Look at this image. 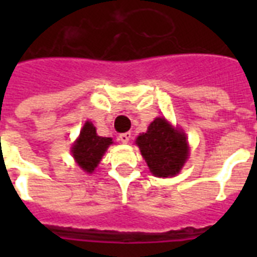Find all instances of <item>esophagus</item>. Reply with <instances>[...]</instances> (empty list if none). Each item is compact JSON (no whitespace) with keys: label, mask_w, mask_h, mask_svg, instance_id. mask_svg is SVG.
<instances>
[{"label":"esophagus","mask_w":257,"mask_h":257,"mask_svg":"<svg viewBox=\"0 0 257 257\" xmlns=\"http://www.w3.org/2000/svg\"><path fill=\"white\" fill-rule=\"evenodd\" d=\"M119 140H121L122 143H128V140H130L131 138V133H123V134H119Z\"/></svg>","instance_id":"34e87169"}]
</instances>
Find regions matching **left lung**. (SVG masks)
Masks as SVG:
<instances>
[{
    "instance_id": "left-lung-1",
    "label": "left lung",
    "mask_w": 257,
    "mask_h": 257,
    "mask_svg": "<svg viewBox=\"0 0 257 257\" xmlns=\"http://www.w3.org/2000/svg\"><path fill=\"white\" fill-rule=\"evenodd\" d=\"M142 156L152 174L158 178H169L180 171L188 158L187 138L178 128H172L165 118H156L148 131L138 136Z\"/></svg>"
}]
</instances>
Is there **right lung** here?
<instances>
[{"label":"right lung","mask_w":257,"mask_h":257,"mask_svg":"<svg viewBox=\"0 0 257 257\" xmlns=\"http://www.w3.org/2000/svg\"><path fill=\"white\" fill-rule=\"evenodd\" d=\"M112 143L110 138L97 136L94 124L91 122H86L79 134L78 140L72 147V153L79 167L83 171L91 174Z\"/></svg>","instance_id":"right-lung-1"}]
</instances>
